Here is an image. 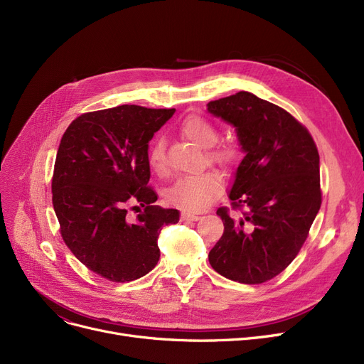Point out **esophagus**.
<instances>
[{"mask_svg":"<svg viewBox=\"0 0 364 364\" xmlns=\"http://www.w3.org/2000/svg\"><path fill=\"white\" fill-rule=\"evenodd\" d=\"M181 218H183V220H188V221H198V220H200L199 215L190 214V213H183V214H181Z\"/></svg>","mask_w":364,"mask_h":364,"instance_id":"obj_1","label":"esophagus"}]
</instances>
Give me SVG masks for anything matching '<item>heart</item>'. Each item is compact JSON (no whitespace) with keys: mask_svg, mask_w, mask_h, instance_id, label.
<instances>
[{"mask_svg":"<svg viewBox=\"0 0 364 364\" xmlns=\"http://www.w3.org/2000/svg\"><path fill=\"white\" fill-rule=\"evenodd\" d=\"M181 136L188 141L195 143L202 149L211 147L218 140L217 128L198 114H190L180 125ZM239 158V153L235 147L224 146L215 147L206 151V159L211 164H217L225 171L233 169ZM149 164L151 169L158 174H165L166 159L162 139L153 143L149 153ZM223 193V178L214 171H205L200 174L181 177L176 184L169 187L166 199L174 206L184 209L188 213L203 211L206 206L211 205Z\"/></svg>","mask_w":364,"mask_h":364,"instance_id":"1","label":"heart"}]
</instances>
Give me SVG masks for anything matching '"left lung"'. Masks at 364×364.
I'll list each match as a JSON object with an SVG mask.
<instances>
[{
    "label": "left lung",
    "instance_id": "1",
    "mask_svg": "<svg viewBox=\"0 0 364 364\" xmlns=\"http://www.w3.org/2000/svg\"><path fill=\"white\" fill-rule=\"evenodd\" d=\"M206 107L236 131L245 156L228 199L246 209L240 218L218 209L224 233L209 251V264L230 280L264 283L294 261L318 213V151L291 113L250 91Z\"/></svg>",
    "mask_w": 364,
    "mask_h": 364
}]
</instances>
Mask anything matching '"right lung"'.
Returning a JSON list of instances; mask_svg holds the SVG:
<instances>
[{
  "label": "right lung",
  "instance_id": "add662e5",
  "mask_svg": "<svg viewBox=\"0 0 364 364\" xmlns=\"http://www.w3.org/2000/svg\"><path fill=\"white\" fill-rule=\"evenodd\" d=\"M176 109L122 105L76 118L63 134L53 174V206L65 243L88 270L131 282L155 269L158 237L180 213L153 205L149 141ZM132 200L145 206L126 218ZM139 208V206H134Z\"/></svg>",
  "mask_w": 364,
  "mask_h": 364
}]
</instances>
